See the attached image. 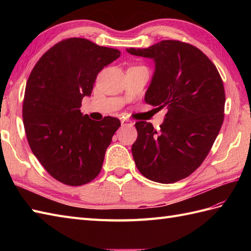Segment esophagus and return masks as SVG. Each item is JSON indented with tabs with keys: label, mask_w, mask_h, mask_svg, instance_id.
Instances as JSON below:
<instances>
[{
	"label": "esophagus",
	"mask_w": 251,
	"mask_h": 251,
	"mask_svg": "<svg viewBox=\"0 0 251 251\" xmlns=\"http://www.w3.org/2000/svg\"><path fill=\"white\" fill-rule=\"evenodd\" d=\"M121 123H122V126H131L132 125V122L127 120V119H121Z\"/></svg>",
	"instance_id": "34e87169"
}]
</instances>
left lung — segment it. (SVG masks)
<instances>
[{
	"label": "left lung",
	"instance_id": "8db88e82",
	"mask_svg": "<svg viewBox=\"0 0 251 251\" xmlns=\"http://www.w3.org/2000/svg\"><path fill=\"white\" fill-rule=\"evenodd\" d=\"M127 51L155 62L145 100L168 109L158 130L145 121L135 124L136 166L149 180L177 182L201 166L219 134L226 103L222 78L204 52L184 42L164 40Z\"/></svg>",
	"mask_w": 251,
	"mask_h": 251
}]
</instances>
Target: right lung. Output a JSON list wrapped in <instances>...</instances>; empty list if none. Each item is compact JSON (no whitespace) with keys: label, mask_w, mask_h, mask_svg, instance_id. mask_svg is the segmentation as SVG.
I'll use <instances>...</instances> for the list:
<instances>
[{"label":"right lung","mask_w":251,"mask_h":251,"mask_svg":"<svg viewBox=\"0 0 251 251\" xmlns=\"http://www.w3.org/2000/svg\"><path fill=\"white\" fill-rule=\"evenodd\" d=\"M119 50L71 37L47 50L31 71L23 105L29 146L42 166L61 183L77 186L102 168L116 117L90 120L79 110L98 73L120 57Z\"/></svg>","instance_id":"right-lung-1"}]
</instances>
